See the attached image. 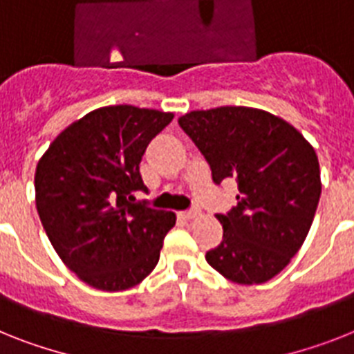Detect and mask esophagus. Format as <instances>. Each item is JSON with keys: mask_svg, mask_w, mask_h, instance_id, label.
<instances>
[{"mask_svg": "<svg viewBox=\"0 0 354 354\" xmlns=\"http://www.w3.org/2000/svg\"><path fill=\"white\" fill-rule=\"evenodd\" d=\"M198 215H201V209H198V208L188 209V212H183L184 218H197Z\"/></svg>", "mask_w": 354, "mask_h": 354, "instance_id": "obj_1", "label": "esophagus"}]
</instances>
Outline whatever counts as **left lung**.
I'll return each mask as SVG.
<instances>
[{
	"label": "left lung",
	"instance_id": "8db88e82",
	"mask_svg": "<svg viewBox=\"0 0 354 354\" xmlns=\"http://www.w3.org/2000/svg\"><path fill=\"white\" fill-rule=\"evenodd\" d=\"M179 124L208 160L213 183L239 184L236 206L217 215L223 242L206 261L236 284L268 282L297 255L313 223L322 192L313 146L259 108L195 110Z\"/></svg>",
	"mask_w": 354,
	"mask_h": 354
}]
</instances>
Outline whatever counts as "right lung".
<instances>
[{
	"mask_svg": "<svg viewBox=\"0 0 354 354\" xmlns=\"http://www.w3.org/2000/svg\"><path fill=\"white\" fill-rule=\"evenodd\" d=\"M174 113L103 106L55 137L36 168V206L70 271L101 291L133 288L159 262L175 213L136 203L139 165Z\"/></svg>",
	"mask_w": 354,
	"mask_h": 354,
	"instance_id": "right-lung-1",
	"label": "right lung"
}]
</instances>
